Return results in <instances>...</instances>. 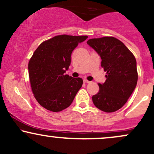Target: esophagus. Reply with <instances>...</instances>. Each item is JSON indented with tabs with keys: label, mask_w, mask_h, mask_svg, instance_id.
I'll return each mask as SVG.
<instances>
[{
	"label": "esophagus",
	"mask_w": 154,
	"mask_h": 154,
	"mask_svg": "<svg viewBox=\"0 0 154 154\" xmlns=\"http://www.w3.org/2000/svg\"><path fill=\"white\" fill-rule=\"evenodd\" d=\"M83 81H84V82H85V83H90V82H91V81L88 80V79H85L84 80H83Z\"/></svg>",
	"instance_id": "1"
}]
</instances>
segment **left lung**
<instances>
[{
	"label": "left lung",
	"instance_id": "8db88e82",
	"mask_svg": "<svg viewBox=\"0 0 154 154\" xmlns=\"http://www.w3.org/2000/svg\"><path fill=\"white\" fill-rule=\"evenodd\" d=\"M87 43L100 56L101 66L106 72L105 82L98 84L99 91L92 100L100 110L114 112L126 103L136 87V59L126 45L114 37L90 39Z\"/></svg>",
	"mask_w": 154,
	"mask_h": 154
}]
</instances>
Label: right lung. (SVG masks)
<instances>
[{"mask_svg": "<svg viewBox=\"0 0 154 154\" xmlns=\"http://www.w3.org/2000/svg\"><path fill=\"white\" fill-rule=\"evenodd\" d=\"M87 35H61L45 40L28 63L31 89L37 101L47 110L61 111L71 105L82 85V79L65 75L72 51Z\"/></svg>", "mask_w": 154, "mask_h": 154, "instance_id": "obj_1", "label": "right lung"}]
</instances>
